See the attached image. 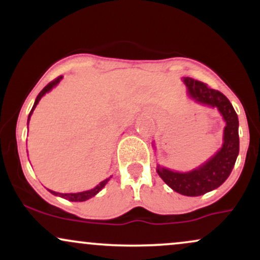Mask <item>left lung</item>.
<instances>
[{"mask_svg": "<svg viewBox=\"0 0 260 260\" xmlns=\"http://www.w3.org/2000/svg\"><path fill=\"white\" fill-rule=\"evenodd\" d=\"M183 83L192 99L203 105L216 107L222 115L226 122L222 147L214 156L192 171L176 172L157 165L156 172L175 192L187 197H198L216 189L231 174L240 151L238 117L232 104L222 92L189 77L183 78Z\"/></svg>", "mask_w": 260, "mask_h": 260, "instance_id": "8db88e82", "label": "left lung"}]
</instances>
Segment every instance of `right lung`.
<instances>
[{"mask_svg":"<svg viewBox=\"0 0 260 260\" xmlns=\"http://www.w3.org/2000/svg\"><path fill=\"white\" fill-rule=\"evenodd\" d=\"M61 79H62V76L57 77V78H56L55 80H52V82H50L49 84H47L46 86H45V88L43 89V90H41L40 92H39V95H38V96H37V99H35L34 106H32L31 111H30V113H29V117H28V123H29V120H30V116H31L32 111H34V110H35V107H37V105H38V104H39V101H40L41 98H43L44 95L46 94V92H49L50 90H51L52 88H55V86L57 85L59 82H61ZM110 178H111V177L106 178L105 181L100 182V183L98 184V186L95 187V188H92V189L84 190V192H79V193H58V192H53V190H50V192H51L52 194H55V196H58V197H61V198L68 199V201H71V202H84V201H86V199L91 198V197H94L95 194H98V193H99L100 190L103 189L104 187H105V184L107 183V182L110 181Z\"/></svg>","mask_w":260,"mask_h":260,"instance_id":"1","label":"right lung"}]
</instances>
